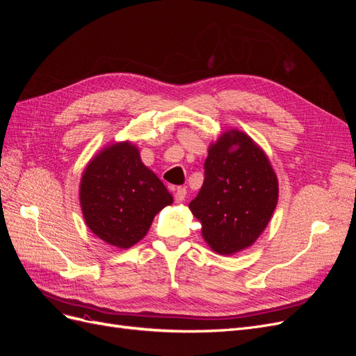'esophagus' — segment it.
I'll return each mask as SVG.
<instances>
[{"instance_id":"obj_1","label":"esophagus","mask_w":356,"mask_h":356,"mask_svg":"<svg viewBox=\"0 0 356 356\" xmlns=\"http://www.w3.org/2000/svg\"><path fill=\"white\" fill-rule=\"evenodd\" d=\"M186 196H187V190L182 188V187H178V188L175 190V193H174V199H175L177 203L184 202V200H186Z\"/></svg>"}]
</instances>
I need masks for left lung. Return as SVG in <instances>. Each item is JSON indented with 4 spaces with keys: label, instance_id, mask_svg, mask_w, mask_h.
Returning <instances> with one entry per match:
<instances>
[{
    "label": "left lung",
    "instance_id": "obj_1",
    "mask_svg": "<svg viewBox=\"0 0 356 356\" xmlns=\"http://www.w3.org/2000/svg\"><path fill=\"white\" fill-rule=\"evenodd\" d=\"M277 197V177L264 149L239 129H229L211 143L203 186L188 208L211 250L234 255L260 238Z\"/></svg>",
    "mask_w": 356,
    "mask_h": 356
}]
</instances>
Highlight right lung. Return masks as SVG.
Here are the masks:
<instances>
[{
    "label": "right lung",
    "mask_w": 356,
    "mask_h": 356,
    "mask_svg": "<svg viewBox=\"0 0 356 356\" xmlns=\"http://www.w3.org/2000/svg\"><path fill=\"white\" fill-rule=\"evenodd\" d=\"M79 195L84 222L92 233L120 250L144 239L156 215L174 202L131 141L105 145L90 159Z\"/></svg>",
    "instance_id": "add662e5"
}]
</instances>
